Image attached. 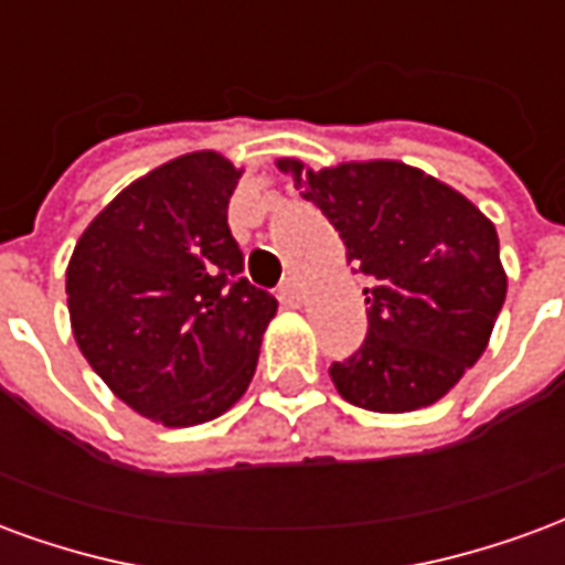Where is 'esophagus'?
I'll use <instances>...</instances> for the list:
<instances>
[{"label": "esophagus", "mask_w": 565, "mask_h": 565, "mask_svg": "<svg viewBox=\"0 0 565 565\" xmlns=\"http://www.w3.org/2000/svg\"><path fill=\"white\" fill-rule=\"evenodd\" d=\"M278 299L290 308L299 306V302H302V287H299V281H296V278H284L281 287H278Z\"/></svg>", "instance_id": "esophagus-1"}]
</instances>
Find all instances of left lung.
<instances>
[{
    "instance_id": "obj_1",
    "label": "left lung",
    "mask_w": 565,
    "mask_h": 565,
    "mask_svg": "<svg viewBox=\"0 0 565 565\" xmlns=\"http://www.w3.org/2000/svg\"><path fill=\"white\" fill-rule=\"evenodd\" d=\"M306 186L366 275V342L332 363L335 391L369 412L433 405L484 354L502 302L499 238L472 202L405 162H344L302 172Z\"/></svg>"
}]
</instances>
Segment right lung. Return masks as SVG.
<instances>
[{
    "instance_id": "add662e5",
    "label": "right lung",
    "mask_w": 565,
    "mask_h": 565,
    "mask_svg": "<svg viewBox=\"0 0 565 565\" xmlns=\"http://www.w3.org/2000/svg\"><path fill=\"white\" fill-rule=\"evenodd\" d=\"M238 169L186 153L129 184L84 230L66 271L81 354L139 415H223L254 379L275 296L242 278L226 209Z\"/></svg>"
}]
</instances>
